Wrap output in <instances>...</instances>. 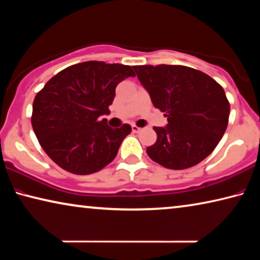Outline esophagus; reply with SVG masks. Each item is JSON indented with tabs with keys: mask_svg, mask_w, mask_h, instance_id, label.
I'll use <instances>...</instances> for the list:
<instances>
[{
	"mask_svg": "<svg viewBox=\"0 0 260 260\" xmlns=\"http://www.w3.org/2000/svg\"><path fill=\"white\" fill-rule=\"evenodd\" d=\"M132 131H133L134 133H138V132L141 131V128H140V127H138L137 125H132Z\"/></svg>",
	"mask_w": 260,
	"mask_h": 260,
	"instance_id": "1",
	"label": "esophagus"
}]
</instances>
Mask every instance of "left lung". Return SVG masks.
Returning <instances> with one entry per match:
<instances>
[{
    "label": "left lung",
    "instance_id": "left-lung-1",
    "mask_svg": "<svg viewBox=\"0 0 260 260\" xmlns=\"http://www.w3.org/2000/svg\"><path fill=\"white\" fill-rule=\"evenodd\" d=\"M156 109L168 118L154 127L157 140L147 148L154 162L172 170L197 166L215 149L228 126L229 102L211 76L185 66H134Z\"/></svg>",
    "mask_w": 260,
    "mask_h": 260
}]
</instances>
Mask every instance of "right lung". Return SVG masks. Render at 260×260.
Instances as JSON below:
<instances>
[{"instance_id": "add662e5", "label": "right lung", "mask_w": 260, "mask_h": 260, "mask_svg": "<svg viewBox=\"0 0 260 260\" xmlns=\"http://www.w3.org/2000/svg\"><path fill=\"white\" fill-rule=\"evenodd\" d=\"M135 76L129 66L86 61L57 73L37 93L31 122L45 152L63 170L90 175L112 162L132 132L112 128L109 114L115 86Z\"/></svg>"}]
</instances>
